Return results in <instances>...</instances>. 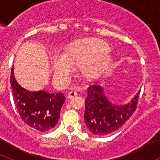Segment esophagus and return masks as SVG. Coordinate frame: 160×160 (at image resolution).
Returning a JSON list of instances; mask_svg holds the SVG:
<instances>
[{
	"mask_svg": "<svg viewBox=\"0 0 160 160\" xmlns=\"http://www.w3.org/2000/svg\"><path fill=\"white\" fill-rule=\"evenodd\" d=\"M77 94H78V92L76 91V90H71V91H70V92L68 93L67 98H70L77 95Z\"/></svg>",
	"mask_w": 160,
	"mask_h": 160,
	"instance_id": "34e87169",
	"label": "esophagus"
}]
</instances>
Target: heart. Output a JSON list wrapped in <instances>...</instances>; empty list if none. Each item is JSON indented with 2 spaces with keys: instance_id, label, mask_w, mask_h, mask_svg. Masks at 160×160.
Segmentation results:
<instances>
[{
  "instance_id": "1",
  "label": "heart",
  "mask_w": 160,
  "mask_h": 160,
  "mask_svg": "<svg viewBox=\"0 0 160 160\" xmlns=\"http://www.w3.org/2000/svg\"><path fill=\"white\" fill-rule=\"evenodd\" d=\"M111 48L108 44L95 38H86L72 44L67 49L65 57L58 56L53 59L54 73L66 78L73 72V66H82V71L87 79L95 78L111 62Z\"/></svg>"
}]
</instances>
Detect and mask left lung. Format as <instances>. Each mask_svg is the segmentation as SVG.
<instances>
[{
	"label": "left lung",
	"instance_id": "left-lung-1",
	"mask_svg": "<svg viewBox=\"0 0 160 160\" xmlns=\"http://www.w3.org/2000/svg\"><path fill=\"white\" fill-rule=\"evenodd\" d=\"M139 93L130 102L118 105L106 97L99 84L90 86L84 114L89 131L95 135H105L121 128L136 110Z\"/></svg>",
	"mask_w": 160,
	"mask_h": 160
}]
</instances>
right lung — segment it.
Segmentation results:
<instances>
[{
    "mask_svg": "<svg viewBox=\"0 0 160 160\" xmlns=\"http://www.w3.org/2000/svg\"><path fill=\"white\" fill-rule=\"evenodd\" d=\"M11 70L10 83L16 108L25 123L39 131H48L57 125L66 98L62 93L49 94L44 90L29 91L17 82Z\"/></svg>",
    "mask_w": 160,
    "mask_h": 160,
    "instance_id": "add662e5",
    "label": "right lung"
}]
</instances>
